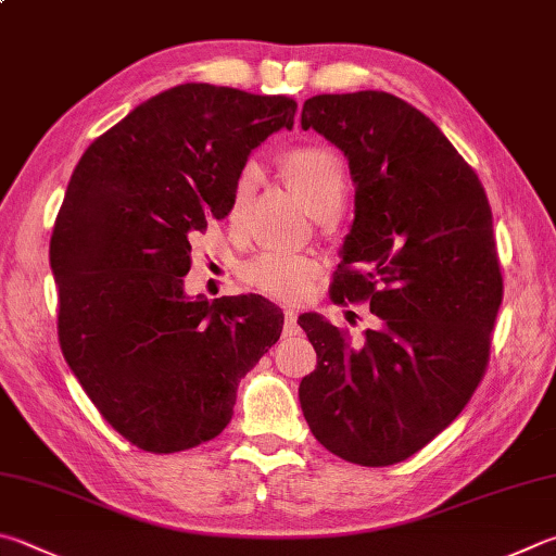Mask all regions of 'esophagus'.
<instances>
[{"label":"esophagus","instance_id":"esophagus-1","mask_svg":"<svg viewBox=\"0 0 556 556\" xmlns=\"http://www.w3.org/2000/svg\"><path fill=\"white\" fill-rule=\"evenodd\" d=\"M299 316H296V311H287L285 313V328H281V330H285V336H296V332H299Z\"/></svg>","mask_w":556,"mask_h":556}]
</instances>
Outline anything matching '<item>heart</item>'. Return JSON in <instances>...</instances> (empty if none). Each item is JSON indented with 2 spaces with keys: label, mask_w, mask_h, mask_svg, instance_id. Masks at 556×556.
I'll return each instance as SVG.
<instances>
[{
  "label": "heart",
  "mask_w": 556,
  "mask_h": 556,
  "mask_svg": "<svg viewBox=\"0 0 556 556\" xmlns=\"http://www.w3.org/2000/svg\"><path fill=\"white\" fill-rule=\"evenodd\" d=\"M281 173L294 185L313 214L328 206H340L345 199L348 173L338 153L323 146H299L279 157ZM255 191V175L243 169L230 191V218H240ZM320 275V260L296 252L267 250L240 265V279L260 294L277 301H301L311 294L313 281Z\"/></svg>",
  "instance_id": "b5f03b06"
}]
</instances>
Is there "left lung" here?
Listing matches in <instances>:
<instances>
[{
  "instance_id": "1",
  "label": "left lung",
  "mask_w": 556,
  "mask_h": 556,
  "mask_svg": "<svg viewBox=\"0 0 556 556\" xmlns=\"http://www.w3.org/2000/svg\"><path fill=\"white\" fill-rule=\"evenodd\" d=\"M301 128L338 146L355 181L330 299L379 318L357 340L316 313L299 318L318 355L301 410L340 459L389 467L440 435L486 375L503 301L491 206L442 130L399 97H311Z\"/></svg>"
}]
</instances>
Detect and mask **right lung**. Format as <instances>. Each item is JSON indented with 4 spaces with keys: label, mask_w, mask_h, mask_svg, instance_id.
Here are the masks:
<instances>
[{
    "label": "right lung",
    "mask_w": 556,
    "mask_h": 556,
    "mask_svg": "<svg viewBox=\"0 0 556 556\" xmlns=\"http://www.w3.org/2000/svg\"><path fill=\"white\" fill-rule=\"evenodd\" d=\"M291 97L179 85L150 97L79 157L50 236L63 357L130 445L214 440L238 383L275 345L262 296L187 299L191 236L230 211L250 150L294 126Z\"/></svg>",
    "instance_id": "1"
}]
</instances>
